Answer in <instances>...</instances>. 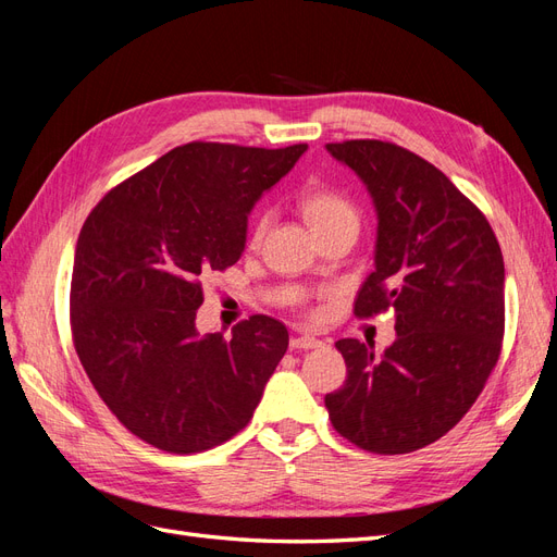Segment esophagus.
<instances>
[{
  "mask_svg": "<svg viewBox=\"0 0 557 557\" xmlns=\"http://www.w3.org/2000/svg\"><path fill=\"white\" fill-rule=\"evenodd\" d=\"M318 346H323V342L315 339V336H309V334H299L290 339V348H295V350H309V348H318Z\"/></svg>",
  "mask_w": 557,
  "mask_h": 557,
  "instance_id": "1",
  "label": "esophagus"
}]
</instances>
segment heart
I'll use <instances>...</instances> for the list:
<instances>
[{
    "mask_svg": "<svg viewBox=\"0 0 557 557\" xmlns=\"http://www.w3.org/2000/svg\"><path fill=\"white\" fill-rule=\"evenodd\" d=\"M299 211L307 218L313 234H323L339 225H358V211L350 205V199L330 188H309L307 193H301ZM267 225H269V215L262 213L256 221V225H252V234H250L252 244H258L262 239Z\"/></svg>",
    "mask_w": 557,
    "mask_h": 557,
    "instance_id": "heart-1",
    "label": "heart"
}]
</instances>
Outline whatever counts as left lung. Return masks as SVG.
Here are the masks:
<instances>
[{"label":"left lung","mask_w":557,"mask_h":557,"mask_svg":"<svg viewBox=\"0 0 557 557\" xmlns=\"http://www.w3.org/2000/svg\"><path fill=\"white\" fill-rule=\"evenodd\" d=\"M327 150L362 178L379 213L376 269L352 311H393L397 339L381 358L358 339L336 342L348 376L325 407L358 448L411 453L460 423L499 360L502 248L474 201L411 150L379 139Z\"/></svg>","instance_id":"1"}]
</instances>
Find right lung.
I'll return each mask as SVG.
<instances>
[{
	"mask_svg": "<svg viewBox=\"0 0 557 557\" xmlns=\"http://www.w3.org/2000/svg\"><path fill=\"white\" fill-rule=\"evenodd\" d=\"M307 144L193 141L117 183L81 227L70 323L109 411L141 442L201 453L248 425L288 350L276 318L199 336L201 276L242 258L248 211Z\"/></svg>",
	"mask_w": 557,
	"mask_h": 557,
	"instance_id": "add662e5",
	"label": "right lung"
}]
</instances>
